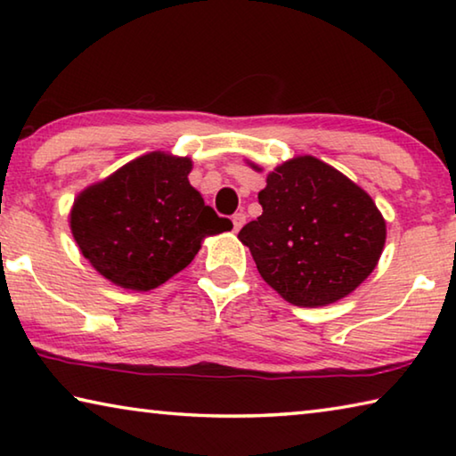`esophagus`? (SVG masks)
Segmentation results:
<instances>
[{
	"mask_svg": "<svg viewBox=\"0 0 456 456\" xmlns=\"http://www.w3.org/2000/svg\"><path fill=\"white\" fill-rule=\"evenodd\" d=\"M231 221H233V231H239L245 225V213H235Z\"/></svg>",
	"mask_w": 456,
	"mask_h": 456,
	"instance_id": "obj_1",
	"label": "esophagus"
}]
</instances>
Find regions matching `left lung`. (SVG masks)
I'll return each mask as SVG.
<instances>
[{
  "instance_id": "1",
  "label": "left lung",
  "mask_w": 456,
  "mask_h": 456,
  "mask_svg": "<svg viewBox=\"0 0 456 456\" xmlns=\"http://www.w3.org/2000/svg\"><path fill=\"white\" fill-rule=\"evenodd\" d=\"M257 199L264 213L239 239L261 277L289 304H334L372 273L386 223L348 176L314 157H297L267 175Z\"/></svg>"
}]
</instances>
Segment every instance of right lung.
<instances>
[{"instance_id": "add662e5", "label": "right lung", "mask_w": 456, "mask_h": 456, "mask_svg": "<svg viewBox=\"0 0 456 456\" xmlns=\"http://www.w3.org/2000/svg\"><path fill=\"white\" fill-rule=\"evenodd\" d=\"M189 159L151 152L74 200L70 227L82 256L106 280L149 291L187 267L205 235L233 223L191 187Z\"/></svg>"}]
</instances>
